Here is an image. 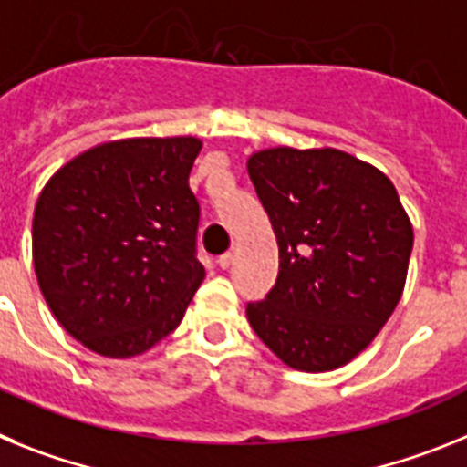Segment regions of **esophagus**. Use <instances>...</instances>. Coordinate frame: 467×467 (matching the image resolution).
<instances>
[{
    "mask_svg": "<svg viewBox=\"0 0 467 467\" xmlns=\"http://www.w3.org/2000/svg\"><path fill=\"white\" fill-rule=\"evenodd\" d=\"M216 263L223 267V270H225V267H230V263H233V254H230V251H225L223 256H218Z\"/></svg>",
    "mask_w": 467,
    "mask_h": 467,
    "instance_id": "34e87169",
    "label": "esophagus"
}]
</instances>
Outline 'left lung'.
<instances>
[{"instance_id":"obj_1","label":"left lung","mask_w":467,"mask_h":467,"mask_svg":"<svg viewBox=\"0 0 467 467\" xmlns=\"http://www.w3.org/2000/svg\"><path fill=\"white\" fill-rule=\"evenodd\" d=\"M273 223L279 275L251 329L286 367L334 371L402 298L413 228L392 181L336 148H267L246 161Z\"/></svg>"}]
</instances>
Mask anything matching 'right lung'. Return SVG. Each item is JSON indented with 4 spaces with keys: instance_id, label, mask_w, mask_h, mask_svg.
I'll list each match as a JSON object with an SVG mask.
<instances>
[{
    "instance_id": "right-lung-1",
    "label": "right lung",
    "mask_w": 467,
    "mask_h": 467,
    "mask_svg": "<svg viewBox=\"0 0 467 467\" xmlns=\"http://www.w3.org/2000/svg\"><path fill=\"white\" fill-rule=\"evenodd\" d=\"M202 140L124 138L77 155L39 192L32 263L67 334L112 359L176 329L204 279L200 204L188 185Z\"/></svg>"
}]
</instances>
